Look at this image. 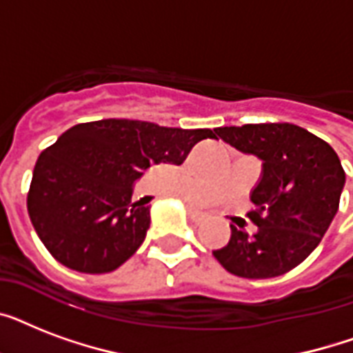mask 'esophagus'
I'll use <instances>...</instances> for the list:
<instances>
[{"mask_svg": "<svg viewBox=\"0 0 353 353\" xmlns=\"http://www.w3.org/2000/svg\"><path fill=\"white\" fill-rule=\"evenodd\" d=\"M188 214H190V220H192L194 223H201V221L207 220V214H205L203 210L188 209Z\"/></svg>", "mask_w": 353, "mask_h": 353, "instance_id": "34e87169", "label": "esophagus"}]
</instances>
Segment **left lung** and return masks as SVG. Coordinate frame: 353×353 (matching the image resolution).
Segmentation results:
<instances>
[{
  "label": "left lung",
  "instance_id": "1",
  "mask_svg": "<svg viewBox=\"0 0 353 353\" xmlns=\"http://www.w3.org/2000/svg\"><path fill=\"white\" fill-rule=\"evenodd\" d=\"M225 143L263 161L247 218L256 232L231 225V240L212 254L241 279H273L304 262L339 209L345 170L326 141L290 122L214 130Z\"/></svg>",
  "mask_w": 353,
  "mask_h": 353
}]
</instances>
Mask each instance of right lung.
Returning a JSON list of instances; mask_svg holds the SVG:
<instances>
[{
	"instance_id": "1",
	"label": "right lung",
	"mask_w": 353,
	"mask_h": 353,
	"mask_svg": "<svg viewBox=\"0 0 353 353\" xmlns=\"http://www.w3.org/2000/svg\"><path fill=\"white\" fill-rule=\"evenodd\" d=\"M209 128L183 130L132 119L82 122L40 154L27 210L54 260L80 273L115 271L150 227V207L132 201V187L159 163L181 165Z\"/></svg>"
}]
</instances>
